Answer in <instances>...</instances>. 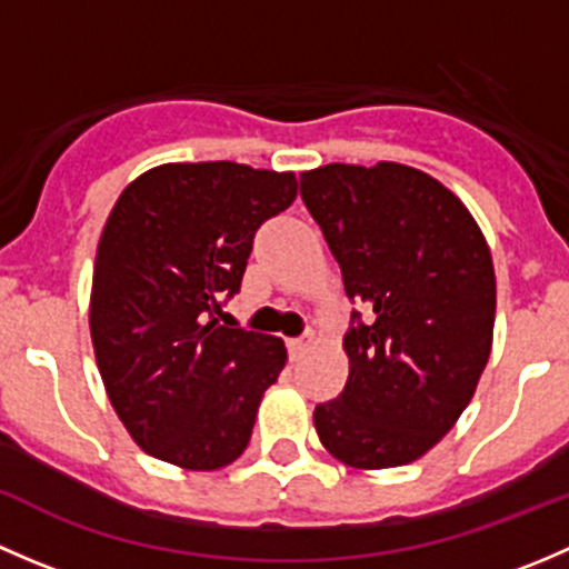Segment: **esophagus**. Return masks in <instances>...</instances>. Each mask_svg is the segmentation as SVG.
<instances>
[{"instance_id":"esophagus-1","label":"esophagus","mask_w":569,"mask_h":569,"mask_svg":"<svg viewBox=\"0 0 569 569\" xmlns=\"http://www.w3.org/2000/svg\"><path fill=\"white\" fill-rule=\"evenodd\" d=\"M308 349H311V338H291V341H289L291 360H300L302 355L308 352Z\"/></svg>"}]
</instances>
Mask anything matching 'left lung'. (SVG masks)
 I'll list each match as a JSON object with an SVG mask.
<instances>
[{"mask_svg":"<svg viewBox=\"0 0 569 569\" xmlns=\"http://www.w3.org/2000/svg\"><path fill=\"white\" fill-rule=\"evenodd\" d=\"M300 194L343 274L352 311L349 377L317 405L321 446L349 468L427 455L457 423L485 371L496 272L476 220L438 178L396 162L325 164Z\"/></svg>","mask_w":569,"mask_h":569,"instance_id":"obj_1","label":"left lung"}]
</instances>
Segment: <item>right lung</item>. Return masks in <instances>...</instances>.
Wrapping results in <instances>:
<instances>
[{"instance_id": "1", "label": "right lung", "mask_w": 569, "mask_h": 569, "mask_svg": "<svg viewBox=\"0 0 569 569\" xmlns=\"http://www.w3.org/2000/svg\"><path fill=\"white\" fill-rule=\"evenodd\" d=\"M295 198V173L173 162L134 178L109 211L90 338L114 412L157 460L217 470L248 449L286 347L217 313L242 286L258 228Z\"/></svg>"}]
</instances>
